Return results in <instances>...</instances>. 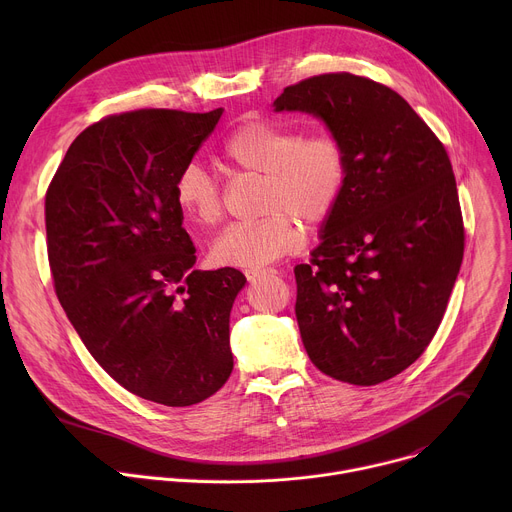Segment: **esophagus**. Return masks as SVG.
I'll list each match as a JSON object with an SVG mask.
<instances>
[{
    "label": "esophagus",
    "instance_id": "34e87169",
    "mask_svg": "<svg viewBox=\"0 0 512 512\" xmlns=\"http://www.w3.org/2000/svg\"><path fill=\"white\" fill-rule=\"evenodd\" d=\"M273 273H277L275 269H253V271H245V275H247V279L249 281H257L259 277H263V275H273Z\"/></svg>",
    "mask_w": 512,
    "mask_h": 512
}]
</instances>
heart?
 Returning <instances> with one entry per match:
<instances>
[{
    "label": "heart",
    "mask_w": 512,
    "mask_h": 512,
    "mask_svg": "<svg viewBox=\"0 0 512 512\" xmlns=\"http://www.w3.org/2000/svg\"><path fill=\"white\" fill-rule=\"evenodd\" d=\"M221 162L233 172L263 174L257 223L227 227L210 247L212 261L239 269H263L304 245V227L328 221L344 192L348 156L338 135H304L296 125L249 121L223 143ZM174 202L200 227H214L223 216V200L214 178L196 162L186 164L174 182Z\"/></svg>",
    "instance_id": "b5f03b06"
}]
</instances>
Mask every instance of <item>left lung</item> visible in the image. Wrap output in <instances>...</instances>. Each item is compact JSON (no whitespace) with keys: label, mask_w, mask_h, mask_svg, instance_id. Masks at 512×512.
<instances>
[{"label":"left lung","mask_w":512,"mask_h":512,"mask_svg":"<svg viewBox=\"0 0 512 512\" xmlns=\"http://www.w3.org/2000/svg\"><path fill=\"white\" fill-rule=\"evenodd\" d=\"M273 107L320 117L348 156L322 243L294 269L302 342L324 375L379 385L429 346L462 265L448 152L399 93L350 72L285 87Z\"/></svg>","instance_id":"1"}]
</instances>
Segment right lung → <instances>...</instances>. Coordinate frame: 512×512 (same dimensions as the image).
Here are the masks:
<instances>
[{
	"label": "right lung",
	"mask_w": 512,
	"mask_h": 512,
	"mask_svg": "<svg viewBox=\"0 0 512 512\" xmlns=\"http://www.w3.org/2000/svg\"><path fill=\"white\" fill-rule=\"evenodd\" d=\"M223 109H139L89 125L46 192L54 289L101 367L129 393L200 403L233 371L229 318L245 275L192 269L174 182Z\"/></svg>",
	"instance_id": "right-lung-1"
}]
</instances>
